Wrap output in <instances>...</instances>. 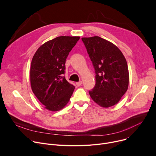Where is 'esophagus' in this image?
<instances>
[{"instance_id": "1", "label": "esophagus", "mask_w": 156, "mask_h": 156, "mask_svg": "<svg viewBox=\"0 0 156 156\" xmlns=\"http://www.w3.org/2000/svg\"><path fill=\"white\" fill-rule=\"evenodd\" d=\"M76 84V85H77L78 86H81V85L82 84V81H79V82H77Z\"/></svg>"}]
</instances>
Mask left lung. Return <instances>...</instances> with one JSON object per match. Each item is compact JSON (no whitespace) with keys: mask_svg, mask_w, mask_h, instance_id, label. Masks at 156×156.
Returning <instances> with one entry per match:
<instances>
[{"mask_svg":"<svg viewBox=\"0 0 156 156\" xmlns=\"http://www.w3.org/2000/svg\"><path fill=\"white\" fill-rule=\"evenodd\" d=\"M81 39L96 73L95 86L89 93L101 107L113 106L128 90L129 72L126 60L120 50L108 41L99 36Z\"/></svg>","mask_w":156,"mask_h":156,"instance_id":"obj_1","label":"left lung"}]
</instances>
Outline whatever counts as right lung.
I'll return each instance as SVG.
<instances>
[{"mask_svg": "<svg viewBox=\"0 0 156 156\" xmlns=\"http://www.w3.org/2000/svg\"><path fill=\"white\" fill-rule=\"evenodd\" d=\"M80 36H58L41 45L30 67L32 91L50 111H58L69 102L75 86L64 76L65 61Z\"/></svg>", "mask_w": 156, "mask_h": 156, "instance_id": "right-lung-1", "label": "right lung"}]
</instances>
